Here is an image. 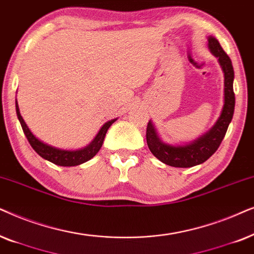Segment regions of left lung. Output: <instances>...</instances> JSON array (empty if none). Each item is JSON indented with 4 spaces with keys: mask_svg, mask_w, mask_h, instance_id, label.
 <instances>
[{
    "mask_svg": "<svg viewBox=\"0 0 254 254\" xmlns=\"http://www.w3.org/2000/svg\"><path fill=\"white\" fill-rule=\"evenodd\" d=\"M208 47L210 52L218 59L221 68L224 73V104L218 120L211 129L188 144H168L159 137L152 121H148L146 127L147 146L155 158L172 167L188 168L203 164L217 151L224 138L229 124L231 123L235 111V93H233V79L235 72L231 59L224 52L218 40L215 37H208Z\"/></svg>",
    "mask_w": 254,
    "mask_h": 254,
    "instance_id": "8db88e82",
    "label": "left lung"
}]
</instances>
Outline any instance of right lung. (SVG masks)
I'll return each instance as SVG.
<instances>
[{
    "mask_svg": "<svg viewBox=\"0 0 254 254\" xmlns=\"http://www.w3.org/2000/svg\"><path fill=\"white\" fill-rule=\"evenodd\" d=\"M16 114L17 117H18L19 123L22 125V129L24 131V134L26 138H28L29 143L32 146L33 150H35L40 157L45 159V160H49L54 165H58V166L64 167L77 166V165L83 164V162L90 160L93 157H95L97 152L100 151V148L102 147L104 137H106L108 129H109L110 125L113 124L114 122L117 121V118H115V120L108 121L107 123H104L99 132H97L95 138H94L87 146H84L82 148H77V150H64V148H58L56 146H52V145L44 143V141L38 139V138L31 132V130L29 129V127L26 125L24 120H23L21 113H19L17 99Z\"/></svg>",
    "mask_w": 254,
    "mask_h": 254,
    "instance_id": "right-lung-1",
    "label": "right lung"
}]
</instances>
